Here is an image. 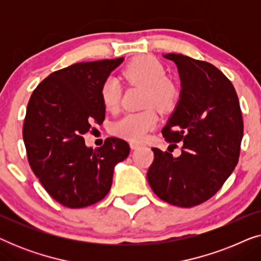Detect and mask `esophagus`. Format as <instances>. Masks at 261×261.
Listing matches in <instances>:
<instances>
[{
  "label": "esophagus",
  "instance_id": "34e87169",
  "mask_svg": "<svg viewBox=\"0 0 261 261\" xmlns=\"http://www.w3.org/2000/svg\"><path fill=\"white\" fill-rule=\"evenodd\" d=\"M129 146H130L132 149H135V148L140 147L141 144H140V142H137V141H130L129 142Z\"/></svg>",
  "mask_w": 261,
  "mask_h": 261
}]
</instances>
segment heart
<instances>
[{
  "label": "heart",
  "mask_w": 261,
  "mask_h": 261,
  "mask_svg": "<svg viewBox=\"0 0 261 261\" xmlns=\"http://www.w3.org/2000/svg\"><path fill=\"white\" fill-rule=\"evenodd\" d=\"M124 78L130 83L145 88L142 107H154L159 112H167L176 105L178 95L177 85L166 78L165 70L158 60L152 57H139L124 66ZM121 87L119 81L109 77L101 87V99L109 112L119 108ZM158 123V116L152 108L139 113H129L112 124V133L132 141H140L147 132Z\"/></svg>",
  "instance_id": "1"
}]
</instances>
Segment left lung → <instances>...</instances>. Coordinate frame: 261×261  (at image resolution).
I'll return each mask as SVG.
<instances>
[{
    "label": "left lung",
    "instance_id": "1",
    "mask_svg": "<svg viewBox=\"0 0 261 261\" xmlns=\"http://www.w3.org/2000/svg\"><path fill=\"white\" fill-rule=\"evenodd\" d=\"M164 57L176 63L181 92L162 133L173 148L179 142L182 153L152 148L147 179L160 199L191 208L212 198L234 171L244 120L233 84L216 66L183 55Z\"/></svg>",
    "mask_w": 261,
    "mask_h": 261
}]
</instances>
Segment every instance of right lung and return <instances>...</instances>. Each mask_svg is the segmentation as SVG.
Segmentation results:
<instances>
[{
    "label": "right lung",
    "mask_w": 261,
    "mask_h": 261,
    "mask_svg": "<svg viewBox=\"0 0 261 261\" xmlns=\"http://www.w3.org/2000/svg\"><path fill=\"white\" fill-rule=\"evenodd\" d=\"M123 58L77 63L55 71L32 94L23 122L28 163L52 198L67 208H84L107 196L114 166L129 154L119 138L87 147L83 135L101 124L106 108L101 87Z\"/></svg>",
    "instance_id": "add662e5"
}]
</instances>
